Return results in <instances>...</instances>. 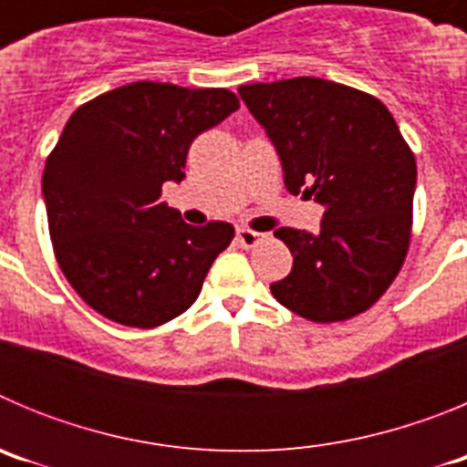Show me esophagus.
I'll return each mask as SVG.
<instances>
[{
    "mask_svg": "<svg viewBox=\"0 0 467 467\" xmlns=\"http://www.w3.org/2000/svg\"><path fill=\"white\" fill-rule=\"evenodd\" d=\"M236 241L241 243L243 247H254L259 241H262V234H257V231L245 229V226H243V229L236 231Z\"/></svg>",
    "mask_w": 467,
    "mask_h": 467,
    "instance_id": "34e87169",
    "label": "esophagus"
}]
</instances>
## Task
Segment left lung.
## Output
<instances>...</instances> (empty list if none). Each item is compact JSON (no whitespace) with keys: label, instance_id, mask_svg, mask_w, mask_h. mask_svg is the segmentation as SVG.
<instances>
[{"label":"left lung","instance_id":"8db88e82","mask_svg":"<svg viewBox=\"0 0 467 467\" xmlns=\"http://www.w3.org/2000/svg\"><path fill=\"white\" fill-rule=\"evenodd\" d=\"M238 95L274 142L287 192L325 208L316 234L275 231L295 262L271 292L313 323L367 311L402 269L411 236L416 159L393 114L374 95L316 77Z\"/></svg>","mask_w":467,"mask_h":467}]
</instances>
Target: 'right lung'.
<instances>
[{
    "mask_svg": "<svg viewBox=\"0 0 467 467\" xmlns=\"http://www.w3.org/2000/svg\"><path fill=\"white\" fill-rule=\"evenodd\" d=\"M238 107L226 88L135 81L69 117L41 192L57 264L100 316L150 329L196 301L234 226L187 224L161 187L182 182L196 135Z\"/></svg>",
    "mask_w": 467,
    "mask_h": 467,
    "instance_id": "1",
    "label": "right lung"
}]
</instances>
